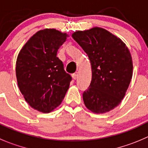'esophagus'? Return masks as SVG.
Segmentation results:
<instances>
[{
    "instance_id": "34e87169",
    "label": "esophagus",
    "mask_w": 148,
    "mask_h": 148,
    "mask_svg": "<svg viewBox=\"0 0 148 148\" xmlns=\"http://www.w3.org/2000/svg\"><path fill=\"white\" fill-rule=\"evenodd\" d=\"M72 76H73V79L75 80V79H77V78H78V74H77V73H73Z\"/></svg>"
}]
</instances>
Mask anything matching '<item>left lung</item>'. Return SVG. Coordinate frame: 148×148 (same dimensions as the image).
<instances>
[{
    "mask_svg": "<svg viewBox=\"0 0 148 148\" xmlns=\"http://www.w3.org/2000/svg\"><path fill=\"white\" fill-rule=\"evenodd\" d=\"M74 40L88 54L92 78L83 94L86 107L97 114L112 110L121 102L133 74L131 53L124 43L103 28L75 31Z\"/></svg>",
    "mask_w": 148,
    "mask_h": 148,
    "instance_id": "left-lung-1",
    "label": "left lung"
}]
</instances>
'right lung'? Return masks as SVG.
<instances>
[{
  "label": "right lung",
  "instance_id": "add662e5",
  "mask_svg": "<svg viewBox=\"0 0 148 148\" xmlns=\"http://www.w3.org/2000/svg\"><path fill=\"white\" fill-rule=\"evenodd\" d=\"M68 35L55 29L35 33L18 54L17 84L25 101L39 112H50L61 104L72 77L64 70L57 51Z\"/></svg>",
  "mask_w": 148,
  "mask_h": 148
}]
</instances>
